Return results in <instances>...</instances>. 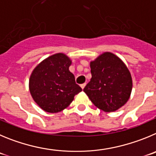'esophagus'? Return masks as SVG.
<instances>
[{
  "mask_svg": "<svg viewBox=\"0 0 156 156\" xmlns=\"http://www.w3.org/2000/svg\"><path fill=\"white\" fill-rule=\"evenodd\" d=\"M85 85H86V83H84V84H81V85H80V86H81V88H82V89H84V88H85Z\"/></svg>",
  "mask_w": 156,
  "mask_h": 156,
  "instance_id": "obj_1",
  "label": "esophagus"
}]
</instances>
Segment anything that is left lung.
I'll return each instance as SVG.
<instances>
[{"instance_id": "obj_1", "label": "left lung", "mask_w": 156, "mask_h": 156, "mask_svg": "<svg viewBox=\"0 0 156 156\" xmlns=\"http://www.w3.org/2000/svg\"><path fill=\"white\" fill-rule=\"evenodd\" d=\"M92 78L84 88L99 109L113 112L128 101L132 78L125 64L117 56L105 52L90 62Z\"/></svg>"}]
</instances>
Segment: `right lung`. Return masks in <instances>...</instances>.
I'll return each mask as SVG.
<instances>
[{
  "instance_id": "add662e5",
  "label": "right lung",
  "mask_w": 156,
  "mask_h": 156,
  "mask_svg": "<svg viewBox=\"0 0 156 156\" xmlns=\"http://www.w3.org/2000/svg\"><path fill=\"white\" fill-rule=\"evenodd\" d=\"M71 59L62 53L54 54L36 66L29 78V91L43 110L58 113L68 107L82 89L69 71Z\"/></svg>"
}]
</instances>
